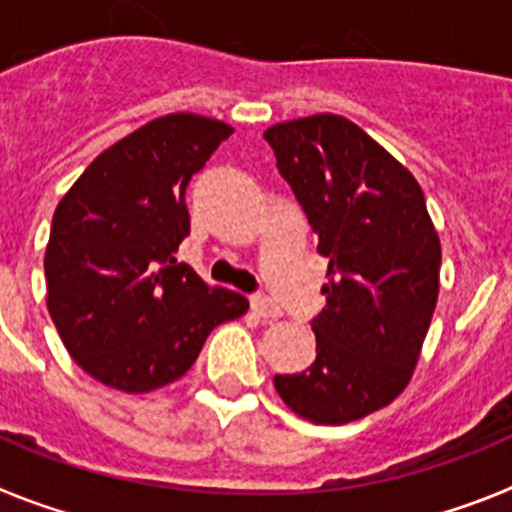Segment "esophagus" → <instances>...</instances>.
Segmentation results:
<instances>
[{"label": "esophagus", "instance_id": "obj_1", "mask_svg": "<svg viewBox=\"0 0 512 512\" xmlns=\"http://www.w3.org/2000/svg\"><path fill=\"white\" fill-rule=\"evenodd\" d=\"M251 310L256 312L259 318H266V320H274V318H279V315H282V310H279L277 302H271L269 297H264V295L251 297Z\"/></svg>", "mask_w": 512, "mask_h": 512}]
</instances>
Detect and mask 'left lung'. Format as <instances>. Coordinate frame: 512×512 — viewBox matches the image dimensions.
<instances>
[{"mask_svg": "<svg viewBox=\"0 0 512 512\" xmlns=\"http://www.w3.org/2000/svg\"><path fill=\"white\" fill-rule=\"evenodd\" d=\"M328 259L315 361L277 374L300 418L343 425L408 387L438 300L441 241L415 176L341 115L300 117L264 133Z\"/></svg>", "mask_w": 512, "mask_h": 512, "instance_id": "obj_1", "label": "left lung"}]
</instances>
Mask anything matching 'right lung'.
Instances as JSON below:
<instances>
[{
  "label": "right lung",
  "instance_id": "add662e5",
  "mask_svg": "<svg viewBox=\"0 0 512 512\" xmlns=\"http://www.w3.org/2000/svg\"><path fill=\"white\" fill-rule=\"evenodd\" d=\"M233 128L174 112L99 153L63 194L45 248L48 312L71 359L97 382L153 392L189 372L210 330L248 300L176 261L184 192Z\"/></svg>",
  "mask_w": 512,
  "mask_h": 512
}]
</instances>
